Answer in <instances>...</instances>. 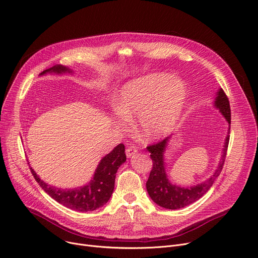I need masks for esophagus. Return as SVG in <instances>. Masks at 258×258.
Listing matches in <instances>:
<instances>
[{
    "instance_id": "esophagus-1",
    "label": "esophagus",
    "mask_w": 258,
    "mask_h": 258,
    "mask_svg": "<svg viewBox=\"0 0 258 258\" xmlns=\"http://www.w3.org/2000/svg\"><path fill=\"white\" fill-rule=\"evenodd\" d=\"M125 153H126V157H127V158H131V157H133L135 154L137 153V148L135 147V146H128V147L126 148Z\"/></svg>"
}]
</instances>
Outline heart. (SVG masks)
Here are the masks:
<instances>
[{
	"label": "heart",
	"mask_w": 258,
	"mask_h": 258,
	"mask_svg": "<svg viewBox=\"0 0 258 258\" xmlns=\"http://www.w3.org/2000/svg\"><path fill=\"white\" fill-rule=\"evenodd\" d=\"M185 97L186 89L181 81L171 80L165 74H151L122 87L116 110L125 119L140 118V135L145 140H153L172 130L181 115Z\"/></svg>",
	"instance_id": "1"
}]
</instances>
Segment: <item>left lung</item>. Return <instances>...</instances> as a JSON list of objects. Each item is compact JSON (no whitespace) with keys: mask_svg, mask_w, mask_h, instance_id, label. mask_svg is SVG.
Returning <instances> with one entry per match:
<instances>
[{"mask_svg":"<svg viewBox=\"0 0 258 258\" xmlns=\"http://www.w3.org/2000/svg\"><path fill=\"white\" fill-rule=\"evenodd\" d=\"M214 102L216 107L219 108L220 112L228 121V123L231 124V110H230L229 99L222 89L218 92V97H216ZM228 134H230V127ZM169 138L170 137L162 139L157 143L151 144L146 147L147 151L151 153V158L153 161V168L146 182V189L151 199L159 206L166 209H180L191 204V203L198 201L204 196L212 186L214 180L222 172L229 144V135L226 138L224 154L218 169L215 170L212 177L207 181L190 188L172 185L169 183L166 177L163 155Z\"/></svg>","mask_w":258,"mask_h":258,"instance_id":"left-lung-1","label":"left lung"}]
</instances>
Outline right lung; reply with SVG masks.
<instances>
[{
    "label": "right lung",
    "instance_id": "1",
    "mask_svg": "<svg viewBox=\"0 0 258 258\" xmlns=\"http://www.w3.org/2000/svg\"><path fill=\"white\" fill-rule=\"evenodd\" d=\"M47 72L62 73L71 72V70L69 68L57 64L43 71L40 74ZM124 152V145L122 143L118 144L110 154H107L100 161L91 182L84 187L74 189H61L48 185L38 178V175L31 167L30 171L38 185L44 189V191L59 204L76 211H93L103 206L110 200L114 190L116 172L120 165L126 161Z\"/></svg>",
    "mask_w": 258,
    "mask_h": 258
}]
</instances>
